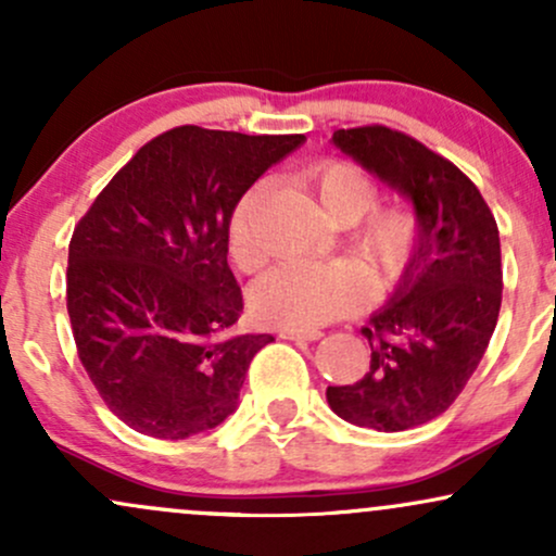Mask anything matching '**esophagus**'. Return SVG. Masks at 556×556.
Returning <instances> with one entry per match:
<instances>
[{
  "label": "esophagus",
  "mask_w": 556,
  "mask_h": 556,
  "mask_svg": "<svg viewBox=\"0 0 556 556\" xmlns=\"http://www.w3.org/2000/svg\"><path fill=\"white\" fill-rule=\"evenodd\" d=\"M282 340H295V342H316L321 340V331L318 329H279Z\"/></svg>",
  "instance_id": "obj_1"
}]
</instances>
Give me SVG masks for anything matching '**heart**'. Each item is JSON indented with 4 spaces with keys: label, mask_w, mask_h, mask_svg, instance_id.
Returning a JSON list of instances; mask_svg holds the SVG:
<instances>
[{
    "label": "heart",
    "mask_w": 556,
    "mask_h": 556,
    "mask_svg": "<svg viewBox=\"0 0 556 556\" xmlns=\"http://www.w3.org/2000/svg\"><path fill=\"white\" fill-rule=\"evenodd\" d=\"M303 185L316 198L321 212L334 225H354L348 235L350 256L366 271L374 292H387L402 279L410 266L418 245L416 214L400 206L370 208L379 198L374 177L353 162L327 159L305 172ZM269 188L264 182L248 188L235 206L229 222V256L240 269L251 271L266 258V248L256 235V216L264 206ZM366 300V279L353 264L329 261V264H308L290 261L274 266L251 287L253 316L266 327L282 329H316L353 314Z\"/></svg>",
    "instance_id": "1"
}]
</instances>
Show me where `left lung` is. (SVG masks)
Listing matches in <instances>:
<instances>
[{"label":"left lung","mask_w":556,"mask_h":556,"mask_svg":"<svg viewBox=\"0 0 556 556\" xmlns=\"http://www.w3.org/2000/svg\"><path fill=\"white\" fill-rule=\"evenodd\" d=\"M331 143L413 203L418 245L361 329L371 368L329 387L327 400L348 424L405 431L442 416L486 353L502 305L500 229L476 185L416 138L366 125L337 130Z\"/></svg>","instance_id":"1"}]
</instances>
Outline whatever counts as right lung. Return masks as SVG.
<instances>
[{"mask_svg": "<svg viewBox=\"0 0 556 556\" xmlns=\"http://www.w3.org/2000/svg\"><path fill=\"white\" fill-rule=\"evenodd\" d=\"M305 136L182 125L143 146L101 190L67 253V314L96 392L123 424L188 439L238 407L271 334H235L227 264L238 201Z\"/></svg>", "mask_w": 556, "mask_h": 556, "instance_id": "1", "label": "right lung"}]
</instances>
